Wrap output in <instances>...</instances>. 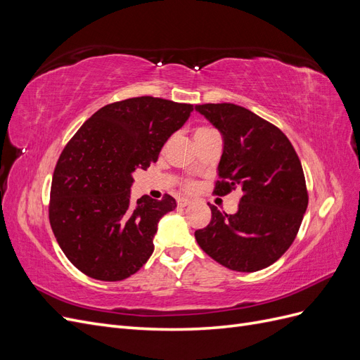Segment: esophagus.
Wrapping results in <instances>:
<instances>
[{
  "mask_svg": "<svg viewBox=\"0 0 360 360\" xmlns=\"http://www.w3.org/2000/svg\"><path fill=\"white\" fill-rule=\"evenodd\" d=\"M191 204H192V200H189V198H180L179 200V207H188Z\"/></svg>",
  "mask_w": 360,
  "mask_h": 360,
  "instance_id": "1",
  "label": "esophagus"
}]
</instances>
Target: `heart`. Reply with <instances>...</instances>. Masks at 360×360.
Here are the masks:
<instances>
[{"label": "heart", "instance_id": "heart-1", "mask_svg": "<svg viewBox=\"0 0 360 360\" xmlns=\"http://www.w3.org/2000/svg\"><path fill=\"white\" fill-rule=\"evenodd\" d=\"M201 130H209V129H205V127H200V129H197V132H201Z\"/></svg>", "mask_w": 360, "mask_h": 360}]
</instances>
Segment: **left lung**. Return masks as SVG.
Listing matches in <instances>:
<instances>
[{"instance_id":"8db88e82","label":"left lung","mask_w":360,"mask_h":360,"mask_svg":"<svg viewBox=\"0 0 360 360\" xmlns=\"http://www.w3.org/2000/svg\"><path fill=\"white\" fill-rule=\"evenodd\" d=\"M195 111L222 136L214 192H243L234 214L210 205L212 221L195 231V238L226 269L245 274L266 269L291 246L307 212L300 160L276 126L243 106L205 103Z\"/></svg>"}]
</instances>
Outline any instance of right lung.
<instances>
[{"label":"right lung","mask_w":360,"mask_h":360,"mask_svg":"<svg viewBox=\"0 0 360 360\" xmlns=\"http://www.w3.org/2000/svg\"><path fill=\"white\" fill-rule=\"evenodd\" d=\"M192 105L151 96L101 108L69 141L52 177L49 222L70 263L99 281H123L153 254L163 214L177 207L141 197L130 201L134 172L158 162Z\"/></svg>","instance_id":"obj_1"}]
</instances>
